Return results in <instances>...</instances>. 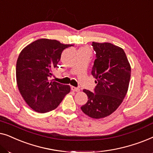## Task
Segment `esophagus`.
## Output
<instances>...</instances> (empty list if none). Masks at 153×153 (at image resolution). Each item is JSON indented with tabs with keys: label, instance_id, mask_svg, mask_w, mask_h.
<instances>
[{
	"label": "esophagus",
	"instance_id": "esophagus-1",
	"mask_svg": "<svg viewBox=\"0 0 153 153\" xmlns=\"http://www.w3.org/2000/svg\"><path fill=\"white\" fill-rule=\"evenodd\" d=\"M71 89H72V91H75V92H79V91H80V88H76V87H74V86L71 87Z\"/></svg>",
	"mask_w": 153,
	"mask_h": 153
}]
</instances>
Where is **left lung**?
Wrapping results in <instances>:
<instances>
[{
	"label": "left lung",
	"mask_w": 153,
	"mask_h": 153,
	"mask_svg": "<svg viewBox=\"0 0 153 153\" xmlns=\"http://www.w3.org/2000/svg\"><path fill=\"white\" fill-rule=\"evenodd\" d=\"M96 59L91 74L97 83L94 93L83 90L88 96L82 111L92 118H103L120 105L128 90L131 67L124 50L111 43L93 42Z\"/></svg>",
	"instance_id": "obj_1"
}]
</instances>
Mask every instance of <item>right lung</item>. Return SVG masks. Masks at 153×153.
<instances>
[{"mask_svg":"<svg viewBox=\"0 0 153 153\" xmlns=\"http://www.w3.org/2000/svg\"><path fill=\"white\" fill-rule=\"evenodd\" d=\"M72 46L43 38L21 51L16 61V83L25 102L35 111L44 114L55 109L70 92V85L49 81V77L58 68L62 51Z\"/></svg>","mask_w":153,"mask_h":153,"instance_id":"obj_1","label":"right lung"}]
</instances>
